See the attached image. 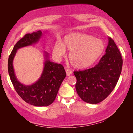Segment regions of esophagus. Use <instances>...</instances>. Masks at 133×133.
I'll list each match as a JSON object with an SVG mask.
<instances>
[{
  "instance_id": "obj_1",
  "label": "esophagus",
  "mask_w": 133,
  "mask_h": 133,
  "mask_svg": "<svg viewBox=\"0 0 133 133\" xmlns=\"http://www.w3.org/2000/svg\"><path fill=\"white\" fill-rule=\"evenodd\" d=\"M66 74L67 76H69L72 74V71H71V70L69 69H67L66 67Z\"/></svg>"
}]
</instances>
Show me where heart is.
Here are the masks:
<instances>
[{
    "mask_svg": "<svg viewBox=\"0 0 133 133\" xmlns=\"http://www.w3.org/2000/svg\"><path fill=\"white\" fill-rule=\"evenodd\" d=\"M66 49L70 51L69 59L74 67L84 69L91 66L103 52L104 44L100 39L94 36L74 32L65 36L64 44L56 42L53 52L58 57L63 56Z\"/></svg>",
    "mask_w": 133,
    "mask_h": 133,
    "instance_id": "obj_1",
    "label": "heart"
}]
</instances>
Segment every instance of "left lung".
Here are the masks:
<instances>
[{"instance_id": "obj_1", "label": "left lung", "mask_w": 133, "mask_h": 133, "mask_svg": "<svg viewBox=\"0 0 133 133\" xmlns=\"http://www.w3.org/2000/svg\"><path fill=\"white\" fill-rule=\"evenodd\" d=\"M123 64L122 56L111 38L106 54L91 69L74 71L75 89L85 102L97 104L103 101L115 88L120 77Z\"/></svg>"}]
</instances>
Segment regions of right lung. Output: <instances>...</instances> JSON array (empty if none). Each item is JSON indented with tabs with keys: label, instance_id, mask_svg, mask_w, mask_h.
<instances>
[{
	"label": "right lung",
	"instance_id": "obj_1",
	"mask_svg": "<svg viewBox=\"0 0 133 133\" xmlns=\"http://www.w3.org/2000/svg\"><path fill=\"white\" fill-rule=\"evenodd\" d=\"M42 35V32L40 30L25 35L14 46L8 61V73L16 92L26 102L35 106H47L51 104L66 76L63 66L61 64L51 62L49 59V54L46 52L43 72L35 83L24 85L17 79L12 64L17 50L36 43Z\"/></svg>",
	"mask_w": 133,
	"mask_h": 133
}]
</instances>
